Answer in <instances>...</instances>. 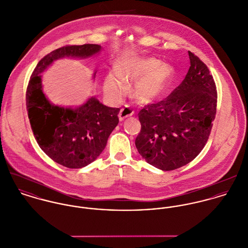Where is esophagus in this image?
Segmentation results:
<instances>
[{
  "mask_svg": "<svg viewBox=\"0 0 248 248\" xmlns=\"http://www.w3.org/2000/svg\"><path fill=\"white\" fill-rule=\"evenodd\" d=\"M134 113V111L132 110L131 108L129 107H124L120 109V112H119V119L120 121H123L124 119H126L127 117H130L132 116Z\"/></svg>",
  "mask_w": 248,
  "mask_h": 248,
  "instance_id": "34e87169",
  "label": "esophagus"
}]
</instances>
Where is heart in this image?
Returning a JSON list of instances; mask_svg holds the SVG:
<instances>
[{"mask_svg":"<svg viewBox=\"0 0 248 248\" xmlns=\"http://www.w3.org/2000/svg\"><path fill=\"white\" fill-rule=\"evenodd\" d=\"M117 75L109 73L105 81V91L111 96H119L125 91V84L136 80L132 88L133 97L140 103H149L158 98L169 86L173 69L156 58L132 57L121 61Z\"/></svg>","mask_w":248,"mask_h":248,"instance_id":"b5f03b06","label":"heart"}]
</instances>
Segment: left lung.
I'll return each mask as SVG.
<instances>
[{
    "label": "left lung",
    "instance_id": "1",
    "mask_svg": "<svg viewBox=\"0 0 248 248\" xmlns=\"http://www.w3.org/2000/svg\"><path fill=\"white\" fill-rule=\"evenodd\" d=\"M190 68L164 100L139 112L136 146L151 165L172 171L191 162L209 139L217 111V87L207 66L188 51Z\"/></svg>",
    "mask_w": 248,
    "mask_h": 248
}]
</instances>
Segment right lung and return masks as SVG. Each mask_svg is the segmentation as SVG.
Wrapping results in <instances>:
<instances>
[{"instance_id": "1", "label": "right lung", "mask_w": 248, "mask_h": 248, "mask_svg": "<svg viewBox=\"0 0 248 248\" xmlns=\"http://www.w3.org/2000/svg\"><path fill=\"white\" fill-rule=\"evenodd\" d=\"M100 48L93 44L59 47L39 61L28 85V115L36 141L46 155L67 168H82L97 158L118 124L120 108L104 106L93 97L77 108L54 106L42 91L40 73L58 58L88 57Z\"/></svg>"}]
</instances>
